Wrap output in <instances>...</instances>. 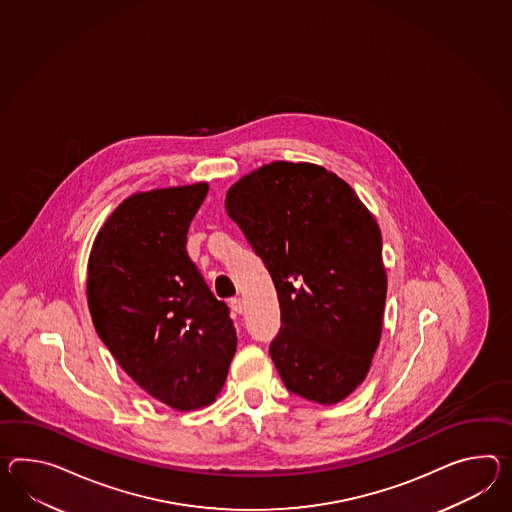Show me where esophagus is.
Segmentation results:
<instances>
[{"label": "esophagus", "instance_id": "34e87169", "mask_svg": "<svg viewBox=\"0 0 512 512\" xmlns=\"http://www.w3.org/2000/svg\"><path fill=\"white\" fill-rule=\"evenodd\" d=\"M229 303H231V309L237 312V314L244 312V301L240 300V298H233Z\"/></svg>", "mask_w": 512, "mask_h": 512}]
</instances>
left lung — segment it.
Listing matches in <instances>:
<instances>
[{"instance_id": "8db88e82", "label": "left lung", "mask_w": 512, "mask_h": 512, "mask_svg": "<svg viewBox=\"0 0 512 512\" xmlns=\"http://www.w3.org/2000/svg\"><path fill=\"white\" fill-rule=\"evenodd\" d=\"M225 211L272 275L281 329L270 355L285 387L333 405L361 385L387 300L381 231L344 179L275 161L244 175Z\"/></svg>"}]
</instances>
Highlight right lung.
Wrapping results in <instances>:
<instances>
[{"label":"right lung","mask_w":512,"mask_h":512,"mask_svg":"<svg viewBox=\"0 0 512 512\" xmlns=\"http://www.w3.org/2000/svg\"><path fill=\"white\" fill-rule=\"evenodd\" d=\"M209 185L157 188L122 201L88 259L96 333L138 387L175 411L211 405L237 351L224 301L187 253Z\"/></svg>","instance_id":"1"}]
</instances>
